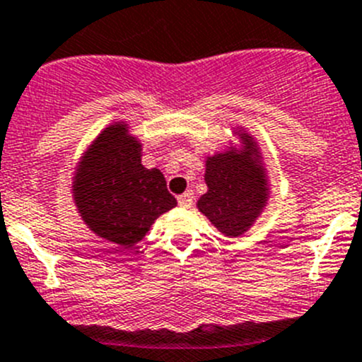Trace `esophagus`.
Wrapping results in <instances>:
<instances>
[{
  "label": "esophagus",
  "instance_id": "1",
  "mask_svg": "<svg viewBox=\"0 0 362 362\" xmlns=\"http://www.w3.org/2000/svg\"><path fill=\"white\" fill-rule=\"evenodd\" d=\"M177 202H179V206H183V208H190L192 202H194V192L188 190V192H185V194H181L177 197Z\"/></svg>",
  "mask_w": 362,
  "mask_h": 362
}]
</instances>
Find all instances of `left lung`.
Here are the masks:
<instances>
[{
    "instance_id": "1",
    "label": "left lung",
    "mask_w": 362,
    "mask_h": 362,
    "mask_svg": "<svg viewBox=\"0 0 362 362\" xmlns=\"http://www.w3.org/2000/svg\"><path fill=\"white\" fill-rule=\"evenodd\" d=\"M242 139L245 153L227 151L208 158L204 174L208 192L197 201L199 211L229 238L242 236L256 222L268 197L256 144L247 133Z\"/></svg>"
}]
</instances>
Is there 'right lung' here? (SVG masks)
<instances>
[{
    "instance_id": "obj_1",
    "label": "right lung",
    "mask_w": 362,
    "mask_h": 362,
    "mask_svg": "<svg viewBox=\"0 0 362 362\" xmlns=\"http://www.w3.org/2000/svg\"><path fill=\"white\" fill-rule=\"evenodd\" d=\"M142 146L127 126L112 124L94 140L76 172L72 194L90 230L124 249L146 236L177 201L158 168L142 165Z\"/></svg>"
}]
</instances>
